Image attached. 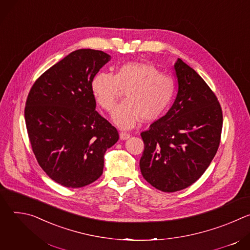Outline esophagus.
I'll list each match as a JSON object with an SVG mask.
<instances>
[{"label": "esophagus", "instance_id": "34e87169", "mask_svg": "<svg viewBox=\"0 0 250 250\" xmlns=\"http://www.w3.org/2000/svg\"><path fill=\"white\" fill-rule=\"evenodd\" d=\"M120 137H121L122 140H125V139H127V138L130 137V133L125 132V131H121V132H120Z\"/></svg>", "mask_w": 250, "mask_h": 250}]
</instances>
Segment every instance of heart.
<instances>
[{
    "label": "heart",
    "instance_id": "obj_1",
    "mask_svg": "<svg viewBox=\"0 0 250 250\" xmlns=\"http://www.w3.org/2000/svg\"><path fill=\"white\" fill-rule=\"evenodd\" d=\"M96 102L112 113L123 90L125 100L114 113V122L122 128H131L140 119L157 120L171 104L175 95L174 80L148 63L129 62L120 66L116 74L97 73L91 84Z\"/></svg>",
    "mask_w": 250,
    "mask_h": 250
}]
</instances>
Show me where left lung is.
Wrapping results in <instances>:
<instances>
[{
  "label": "left lung",
  "mask_w": 250,
  "mask_h": 250,
  "mask_svg": "<svg viewBox=\"0 0 250 250\" xmlns=\"http://www.w3.org/2000/svg\"><path fill=\"white\" fill-rule=\"evenodd\" d=\"M178 93L165 116L141 132L145 150L139 167L145 179L162 192L183 190L204 174L221 141L223 112L210 88L178 58Z\"/></svg>",
  "instance_id": "1"
}]
</instances>
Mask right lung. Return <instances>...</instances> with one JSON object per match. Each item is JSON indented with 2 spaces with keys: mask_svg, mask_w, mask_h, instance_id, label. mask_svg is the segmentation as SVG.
Returning a JSON list of instances; mask_svg holds the SVG:
<instances>
[{
  "mask_svg": "<svg viewBox=\"0 0 250 250\" xmlns=\"http://www.w3.org/2000/svg\"><path fill=\"white\" fill-rule=\"evenodd\" d=\"M111 60L101 50L71 52L34 82L24 119L32 151L56 183L81 188L103 174L104 155L119 132L96 111L92 80Z\"/></svg>",
  "mask_w": 250,
  "mask_h": 250,
  "instance_id": "right-lung-1",
  "label": "right lung"
}]
</instances>
